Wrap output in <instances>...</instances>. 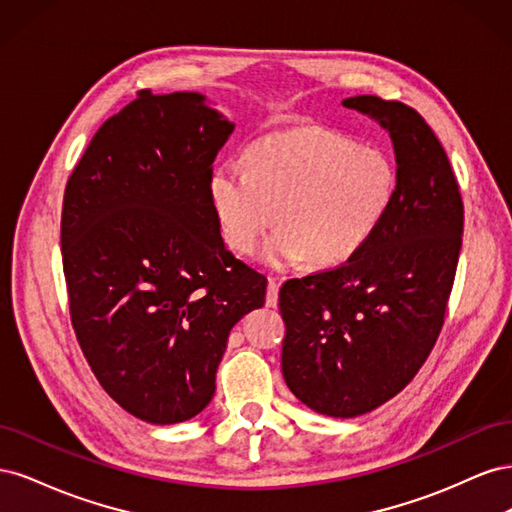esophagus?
<instances>
[{"instance_id":"34e87169","label":"esophagus","mask_w":512,"mask_h":512,"mask_svg":"<svg viewBox=\"0 0 512 512\" xmlns=\"http://www.w3.org/2000/svg\"><path fill=\"white\" fill-rule=\"evenodd\" d=\"M277 290H280V280L277 277H269V288H267V305H277Z\"/></svg>"}]
</instances>
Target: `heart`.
<instances>
[{"label":"heart","mask_w":512,"mask_h":512,"mask_svg":"<svg viewBox=\"0 0 512 512\" xmlns=\"http://www.w3.org/2000/svg\"><path fill=\"white\" fill-rule=\"evenodd\" d=\"M397 194V166L380 147H363L324 128L262 138L247 166L226 162L209 175V203L230 250L250 252L273 222L260 260L284 269L342 265L382 226Z\"/></svg>","instance_id":"b5f03b06"}]
</instances>
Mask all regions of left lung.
Returning <instances> with one entry per match:
<instances>
[{
	"label": "left lung",
	"mask_w": 512,
	"mask_h": 512,
	"mask_svg": "<svg viewBox=\"0 0 512 512\" xmlns=\"http://www.w3.org/2000/svg\"><path fill=\"white\" fill-rule=\"evenodd\" d=\"M391 136L397 194L382 226L337 269L280 290L282 374L318 414L352 418L395 397L444 324L463 235V203L440 141L414 108L378 96L342 102Z\"/></svg>",
	"instance_id": "1"
}]
</instances>
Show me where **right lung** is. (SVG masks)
<instances>
[{
	"label": "right lung",
	"mask_w": 512,
	"mask_h": 512,
	"mask_svg": "<svg viewBox=\"0 0 512 512\" xmlns=\"http://www.w3.org/2000/svg\"><path fill=\"white\" fill-rule=\"evenodd\" d=\"M235 123L196 91H141L106 119L66 185L61 258L72 327L104 391L141 421L203 412L230 329L267 277L230 254L209 203Z\"/></svg>",
	"instance_id": "obj_1"
}]
</instances>
